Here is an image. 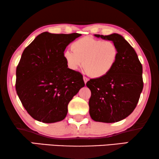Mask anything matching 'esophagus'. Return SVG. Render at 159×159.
I'll use <instances>...</instances> for the list:
<instances>
[{
  "instance_id": "1",
  "label": "esophagus",
  "mask_w": 159,
  "mask_h": 159,
  "mask_svg": "<svg viewBox=\"0 0 159 159\" xmlns=\"http://www.w3.org/2000/svg\"><path fill=\"white\" fill-rule=\"evenodd\" d=\"M83 80H84V84H86L87 83V82L88 81V79L87 77H83Z\"/></svg>"
}]
</instances>
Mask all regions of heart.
Masks as SVG:
<instances>
[{"label":"heart","instance_id":"b5f03b06","mask_svg":"<svg viewBox=\"0 0 159 159\" xmlns=\"http://www.w3.org/2000/svg\"><path fill=\"white\" fill-rule=\"evenodd\" d=\"M71 50L64 53L69 68L76 71L82 64L85 72L93 78L107 75L114 68L119 56L118 47L113 41H103L90 36L75 41L71 44Z\"/></svg>","mask_w":159,"mask_h":159}]
</instances>
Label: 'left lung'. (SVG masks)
I'll use <instances>...</instances> for the list:
<instances>
[{
	"mask_svg": "<svg viewBox=\"0 0 159 159\" xmlns=\"http://www.w3.org/2000/svg\"><path fill=\"white\" fill-rule=\"evenodd\" d=\"M95 36L113 41L119 56L107 75L87 82L91 91L89 111L95 121L117 122L131 114L138 103L143 88V66L135 51L120 34Z\"/></svg>",
	"mask_w": 159,
	"mask_h": 159,
	"instance_id": "left-lung-1",
	"label": "left lung"
}]
</instances>
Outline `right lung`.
I'll use <instances>...</instances> for the list:
<instances>
[{
    "instance_id": "obj_1",
    "label": "right lung",
    "mask_w": 159,
    "mask_h": 159,
    "mask_svg": "<svg viewBox=\"0 0 159 159\" xmlns=\"http://www.w3.org/2000/svg\"><path fill=\"white\" fill-rule=\"evenodd\" d=\"M81 34L45 32L23 51L16 71V90L32 118L44 123L66 117L68 104L84 86L79 71L68 68L64 57L67 45Z\"/></svg>"
}]
</instances>
